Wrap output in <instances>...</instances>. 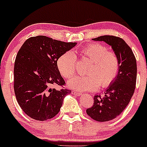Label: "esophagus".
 Instances as JSON below:
<instances>
[{
  "label": "esophagus",
  "mask_w": 147,
  "mask_h": 147,
  "mask_svg": "<svg viewBox=\"0 0 147 147\" xmlns=\"http://www.w3.org/2000/svg\"><path fill=\"white\" fill-rule=\"evenodd\" d=\"M72 94L76 96H81L82 95V93H80V92H75V91H72Z\"/></svg>",
  "instance_id": "1"
}]
</instances>
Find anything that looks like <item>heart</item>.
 <instances>
[{"label": "heart", "mask_w": 147, "mask_h": 147, "mask_svg": "<svg viewBox=\"0 0 147 147\" xmlns=\"http://www.w3.org/2000/svg\"><path fill=\"white\" fill-rule=\"evenodd\" d=\"M81 53L84 58L92 61L86 71L85 77L76 76L68 81V85L73 90L85 92L94 91L100 86L106 88L113 82L119 68V61L117 55L108 51L104 45L92 43L83 47ZM57 68L61 76L69 79L75 75L77 57L73 51H68L57 60Z\"/></svg>", "instance_id": "b5f03b06"}]
</instances>
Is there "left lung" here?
Returning a JSON list of instances; mask_svg holds the SVG:
<instances>
[{
    "label": "left lung",
    "mask_w": 147,
    "mask_h": 147,
    "mask_svg": "<svg viewBox=\"0 0 147 147\" xmlns=\"http://www.w3.org/2000/svg\"><path fill=\"white\" fill-rule=\"evenodd\" d=\"M92 40L104 41L111 46L119 61L117 77L105 90L104 97L95 95L93 106L86 110L92 119L107 122L119 115L129 104L136 88L137 63L132 50L122 38L105 35Z\"/></svg>",
    "instance_id": "1"
}]
</instances>
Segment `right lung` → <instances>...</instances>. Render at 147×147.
<instances>
[{
  "mask_svg": "<svg viewBox=\"0 0 147 147\" xmlns=\"http://www.w3.org/2000/svg\"><path fill=\"white\" fill-rule=\"evenodd\" d=\"M77 43H66L45 36L30 37L24 42L14 63V92L25 113L45 121L59 112L64 97L71 90L52 88L65 81L57 68V60Z\"/></svg>",
  "mask_w": 147,
  "mask_h": 147,
  "instance_id": "add662e5",
  "label": "right lung"
}]
</instances>
